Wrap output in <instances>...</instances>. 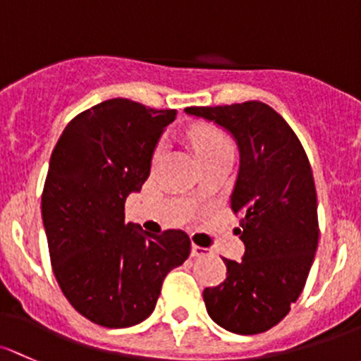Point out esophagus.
<instances>
[{"instance_id": "esophagus-1", "label": "esophagus", "mask_w": 361, "mask_h": 361, "mask_svg": "<svg viewBox=\"0 0 361 361\" xmlns=\"http://www.w3.org/2000/svg\"><path fill=\"white\" fill-rule=\"evenodd\" d=\"M211 250L207 247H200V245H192V256L193 257H204V256H209Z\"/></svg>"}]
</instances>
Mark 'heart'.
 I'll use <instances>...</instances> for the list:
<instances>
[{
	"label": "heart",
	"instance_id": "obj_1",
	"mask_svg": "<svg viewBox=\"0 0 361 361\" xmlns=\"http://www.w3.org/2000/svg\"><path fill=\"white\" fill-rule=\"evenodd\" d=\"M192 142L195 145L197 152L200 155L209 154V152L223 150V149H231V142L226 138L225 133H221L216 128H197V130L192 131ZM162 157V149L157 147L152 155V162L157 164Z\"/></svg>",
	"mask_w": 361,
	"mask_h": 361
}]
</instances>
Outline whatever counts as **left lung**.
I'll use <instances>...</instances> for the list:
<instances>
[{
  "label": "left lung",
  "instance_id": "left-lung-1",
  "mask_svg": "<svg viewBox=\"0 0 361 361\" xmlns=\"http://www.w3.org/2000/svg\"><path fill=\"white\" fill-rule=\"evenodd\" d=\"M185 112L228 130L240 150L230 207L240 214L235 233L245 252L240 263L225 257V282L204 289L207 313L230 332H267L298 301L318 247L317 188L308 155L286 119L263 102Z\"/></svg>",
  "mask_w": 361,
  "mask_h": 361
}]
</instances>
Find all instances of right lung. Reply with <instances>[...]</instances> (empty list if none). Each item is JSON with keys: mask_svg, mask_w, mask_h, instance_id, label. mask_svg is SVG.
<instances>
[{"mask_svg": "<svg viewBox=\"0 0 361 361\" xmlns=\"http://www.w3.org/2000/svg\"><path fill=\"white\" fill-rule=\"evenodd\" d=\"M174 109L112 98L78 114L51 152L41 195L53 275L72 308L124 329L149 318L162 282L190 256L185 231L142 233L124 202L142 190L152 154Z\"/></svg>", "mask_w": 361, "mask_h": 361, "instance_id": "right-lung-1", "label": "right lung"}]
</instances>
